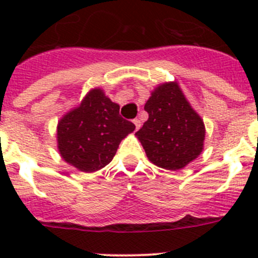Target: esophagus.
Here are the masks:
<instances>
[{"label": "esophagus", "instance_id": "1", "mask_svg": "<svg viewBox=\"0 0 258 258\" xmlns=\"http://www.w3.org/2000/svg\"><path fill=\"white\" fill-rule=\"evenodd\" d=\"M133 122H134V125H136V131H138V129L141 127V121L138 120V118H134Z\"/></svg>", "mask_w": 258, "mask_h": 258}]
</instances>
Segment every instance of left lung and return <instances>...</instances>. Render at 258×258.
Masks as SVG:
<instances>
[{
	"instance_id": "1",
	"label": "left lung",
	"mask_w": 258,
	"mask_h": 258,
	"mask_svg": "<svg viewBox=\"0 0 258 258\" xmlns=\"http://www.w3.org/2000/svg\"><path fill=\"white\" fill-rule=\"evenodd\" d=\"M145 109L149 120L136 134L151 163L177 170L199 156L206 127L177 84L157 86Z\"/></svg>"
}]
</instances>
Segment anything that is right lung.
Masks as SVG:
<instances>
[{
    "label": "right lung",
    "mask_w": 258,
    "mask_h": 258,
    "mask_svg": "<svg viewBox=\"0 0 258 258\" xmlns=\"http://www.w3.org/2000/svg\"><path fill=\"white\" fill-rule=\"evenodd\" d=\"M118 104L101 89H93L77 108L58 124V149L61 157L83 172H95L112 161L122 138L136 125L120 116Z\"/></svg>",
    "instance_id": "right-lung-1"
}]
</instances>
